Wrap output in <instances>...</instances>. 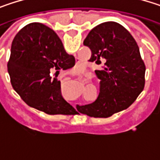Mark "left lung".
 <instances>
[{
  "label": "left lung",
  "instance_id": "1",
  "mask_svg": "<svg viewBox=\"0 0 160 160\" xmlns=\"http://www.w3.org/2000/svg\"><path fill=\"white\" fill-rule=\"evenodd\" d=\"M83 44L89 47V61L104 64L95 70L100 93L95 102L77 106L78 111L93 118H108L128 108L144 87L145 66L137 42L131 33L117 22H105L93 28Z\"/></svg>",
  "mask_w": 160,
  "mask_h": 160
}]
</instances>
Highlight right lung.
Masks as SVG:
<instances>
[{"label":"right lung","mask_w":160,"mask_h":160,"mask_svg":"<svg viewBox=\"0 0 160 160\" xmlns=\"http://www.w3.org/2000/svg\"><path fill=\"white\" fill-rule=\"evenodd\" d=\"M74 65V56L66 52L52 29L30 23L12 42L7 69L14 90L30 108L49 115H76L78 111L62 95L60 80L52 76L53 70Z\"/></svg>","instance_id":"right-lung-1"}]
</instances>
